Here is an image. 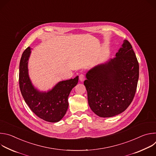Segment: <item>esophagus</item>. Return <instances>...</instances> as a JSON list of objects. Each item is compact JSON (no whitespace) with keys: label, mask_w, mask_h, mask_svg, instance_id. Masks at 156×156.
<instances>
[{"label":"esophagus","mask_w":156,"mask_h":156,"mask_svg":"<svg viewBox=\"0 0 156 156\" xmlns=\"http://www.w3.org/2000/svg\"><path fill=\"white\" fill-rule=\"evenodd\" d=\"M79 79L81 81H83L84 80H85V76L83 74H81L80 76H79Z\"/></svg>","instance_id":"34e87169"}]
</instances>
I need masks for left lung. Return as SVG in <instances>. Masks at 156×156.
Returning a JSON list of instances; mask_svg holds the SVG:
<instances>
[{
	"mask_svg": "<svg viewBox=\"0 0 156 156\" xmlns=\"http://www.w3.org/2000/svg\"><path fill=\"white\" fill-rule=\"evenodd\" d=\"M115 57L89 70L84 84L88 104L101 117L122 113L134 98L139 78V64L131 44L124 40Z\"/></svg>",
	"mask_w": 156,
	"mask_h": 156,
	"instance_id": "obj_1",
	"label": "left lung"
}]
</instances>
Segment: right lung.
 <instances>
[{
    "label": "right lung",
    "mask_w": 156,
    "mask_h": 156,
    "mask_svg": "<svg viewBox=\"0 0 156 156\" xmlns=\"http://www.w3.org/2000/svg\"><path fill=\"white\" fill-rule=\"evenodd\" d=\"M31 52V48L28 47L22 54L20 62L19 84L21 94L38 117L49 122H58L68 109L69 96L78 82V76L59 81L47 92L40 91L33 86L28 74V64Z\"/></svg>",
    "instance_id": "1"
}]
</instances>
